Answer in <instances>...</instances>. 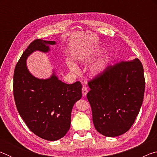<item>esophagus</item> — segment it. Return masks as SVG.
<instances>
[{
    "instance_id": "obj_1",
    "label": "esophagus",
    "mask_w": 157,
    "mask_h": 157,
    "mask_svg": "<svg viewBox=\"0 0 157 157\" xmlns=\"http://www.w3.org/2000/svg\"><path fill=\"white\" fill-rule=\"evenodd\" d=\"M82 95H86V94H87V93H88V89H87V88H86V86H83L82 87Z\"/></svg>"
}]
</instances>
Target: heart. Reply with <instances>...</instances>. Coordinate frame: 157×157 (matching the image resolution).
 Listing matches in <instances>:
<instances>
[{"label":"heart","instance_id":"b5f03b06","mask_svg":"<svg viewBox=\"0 0 157 157\" xmlns=\"http://www.w3.org/2000/svg\"><path fill=\"white\" fill-rule=\"evenodd\" d=\"M102 52V50L95 49V50H82L79 53V56L78 61L80 63H84L88 62L90 60L91 57L93 56V55H98L100 54V52ZM109 63V58L105 57L100 61L96 65L94 66L93 69V72L94 75H100V74L104 72L105 70L107 68ZM68 67L70 70L73 73H77L78 72V68L73 62H71L68 63Z\"/></svg>","mask_w":157,"mask_h":157}]
</instances>
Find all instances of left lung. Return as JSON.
I'll return each mask as SVG.
<instances>
[{"label": "left lung", "mask_w": 157, "mask_h": 157, "mask_svg": "<svg viewBox=\"0 0 157 157\" xmlns=\"http://www.w3.org/2000/svg\"><path fill=\"white\" fill-rule=\"evenodd\" d=\"M87 99L95 128L115 137L131 128L141 107L145 91L143 67L136 58L109 66L89 82Z\"/></svg>", "instance_id": "1"}]
</instances>
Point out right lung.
Listing matches in <instances>:
<instances>
[{"mask_svg":"<svg viewBox=\"0 0 157 157\" xmlns=\"http://www.w3.org/2000/svg\"><path fill=\"white\" fill-rule=\"evenodd\" d=\"M54 41L36 39L21 55L14 69L13 93L17 110L26 125L47 140L62 139L70 129L73 105L82 98L80 82L68 84L53 72L48 79H38L28 71L26 59L36 50L48 52Z\"/></svg>","mask_w":157,"mask_h":157,"instance_id":"add662e5","label":"right lung"}]
</instances>
